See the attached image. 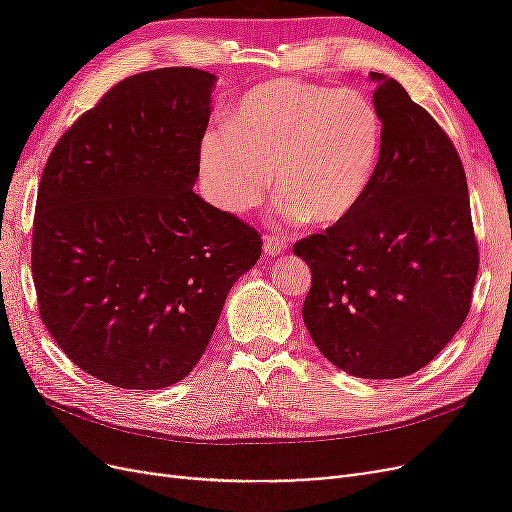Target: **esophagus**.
<instances>
[{
  "instance_id": "34e87169",
  "label": "esophagus",
  "mask_w": 512,
  "mask_h": 512,
  "mask_svg": "<svg viewBox=\"0 0 512 512\" xmlns=\"http://www.w3.org/2000/svg\"><path fill=\"white\" fill-rule=\"evenodd\" d=\"M262 247H265V254L273 258V256L282 254V252L286 250V241H284V239H280V237H271V235H267L265 239H262Z\"/></svg>"
}]
</instances>
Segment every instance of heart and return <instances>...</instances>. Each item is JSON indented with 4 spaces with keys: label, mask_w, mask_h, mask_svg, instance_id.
<instances>
[{
    "label": "heart",
    "mask_w": 512,
    "mask_h": 512,
    "mask_svg": "<svg viewBox=\"0 0 512 512\" xmlns=\"http://www.w3.org/2000/svg\"><path fill=\"white\" fill-rule=\"evenodd\" d=\"M382 143V115L363 91L267 81L232 106L228 128L203 136L200 183L215 207L243 215L262 203L273 170L286 222L335 226L367 196Z\"/></svg>",
    "instance_id": "heart-1"
}]
</instances>
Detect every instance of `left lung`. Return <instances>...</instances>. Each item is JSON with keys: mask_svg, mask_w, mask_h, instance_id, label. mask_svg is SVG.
I'll list each match as a JSON object with an SVG mask.
<instances>
[{"mask_svg": "<svg viewBox=\"0 0 512 512\" xmlns=\"http://www.w3.org/2000/svg\"><path fill=\"white\" fill-rule=\"evenodd\" d=\"M384 143L344 222L294 243L312 269L303 322L327 359L367 380L404 378L451 342L478 273L459 153L395 79L371 72Z\"/></svg>", "mask_w": 512, "mask_h": 512, "instance_id": "1", "label": "left lung"}]
</instances>
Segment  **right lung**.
<instances>
[{
	"instance_id": "1",
	"label": "right lung",
	"mask_w": 512,
	"mask_h": 512,
	"mask_svg": "<svg viewBox=\"0 0 512 512\" xmlns=\"http://www.w3.org/2000/svg\"><path fill=\"white\" fill-rule=\"evenodd\" d=\"M215 74L160 68L117 83L59 138L32 241L40 318L85 374L119 389L183 380L260 235L192 188Z\"/></svg>"
}]
</instances>
